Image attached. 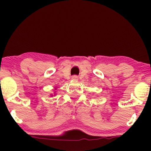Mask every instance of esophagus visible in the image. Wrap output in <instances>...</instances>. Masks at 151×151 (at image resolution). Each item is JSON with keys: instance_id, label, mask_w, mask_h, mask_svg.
<instances>
[{"instance_id": "obj_1", "label": "esophagus", "mask_w": 151, "mask_h": 151, "mask_svg": "<svg viewBox=\"0 0 151 151\" xmlns=\"http://www.w3.org/2000/svg\"><path fill=\"white\" fill-rule=\"evenodd\" d=\"M71 80H73V81H77L78 80V77L77 76H73L71 78Z\"/></svg>"}]
</instances>
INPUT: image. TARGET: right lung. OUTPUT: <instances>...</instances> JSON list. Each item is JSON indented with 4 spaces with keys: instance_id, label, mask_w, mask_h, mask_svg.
I'll return each mask as SVG.
<instances>
[{
    "instance_id": "obj_1",
    "label": "right lung",
    "mask_w": 151,
    "mask_h": 151,
    "mask_svg": "<svg viewBox=\"0 0 151 151\" xmlns=\"http://www.w3.org/2000/svg\"><path fill=\"white\" fill-rule=\"evenodd\" d=\"M55 89H56V88H55ZM56 93V91H54V93H53V94H51V97H53V96H55V95H56V93Z\"/></svg>"
}]
</instances>
